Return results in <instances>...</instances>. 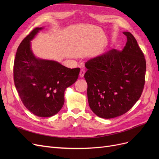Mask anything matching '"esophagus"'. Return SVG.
Listing matches in <instances>:
<instances>
[{"label":"esophagus","mask_w":159,"mask_h":159,"mask_svg":"<svg viewBox=\"0 0 159 159\" xmlns=\"http://www.w3.org/2000/svg\"><path fill=\"white\" fill-rule=\"evenodd\" d=\"M85 70H84V69L81 70V71L80 72V78H83L84 74H85Z\"/></svg>","instance_id":"34e87169"}]
</instances>
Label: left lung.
<instances>
[{"instance_id": "left-lung-1", "label": "left lung", "mask_w": 159, "mask_h": 159, "mask_svg": "<svg viewBox=\"0 0 159 159\" xmlns=\"http://www.w3.org/2000/svg\"><path fill=\"white\" fill-rule=\"evenodd\" d=\"M123 34L127 41L122 51L112 49L85 64L89 105L104 119L127 113L140 98L145 85V56L132 34Z\"/></svg>"}]
</instances>
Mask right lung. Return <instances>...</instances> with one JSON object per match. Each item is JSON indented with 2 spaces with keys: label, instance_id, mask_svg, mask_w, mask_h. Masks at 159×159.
Masks as SVG:
<instances>
[{
  "label": "right lung",
  "instance_id": "right-lung-1",
  "mask_svg": "<svg viewBox=\"0 0 159 159\" xmlns=\"http://www.w3.org/2000/svg\"><path fill=\"white\" fill-rule=\"evenodd\" d=\"M42 29L34 28L19 45L14 62V81L26 108L36 116L49 117L63 107L64 91L78 80L80 68L70 69L34 56L30 41Z\"/></svg>",
  "mask_w": 159,
  "mask_h": 159
}]
</instances>
